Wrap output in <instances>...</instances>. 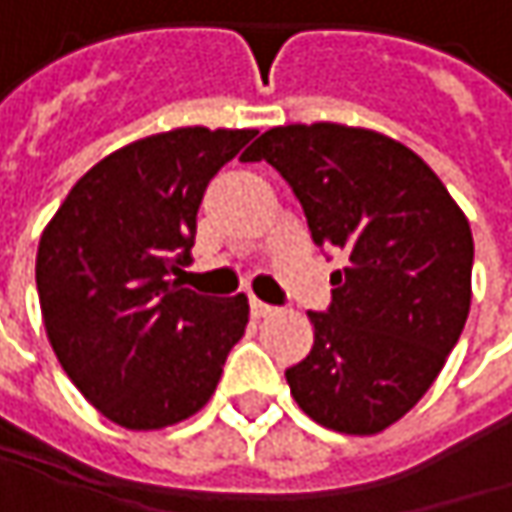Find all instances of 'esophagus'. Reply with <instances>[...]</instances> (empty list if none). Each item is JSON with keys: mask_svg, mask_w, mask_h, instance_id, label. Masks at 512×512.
Segmentation results:
<instances>
[{"mask_svg": "<svg viewBox=\"0 0 512 512\" xmlns=\"http://www.w3.org/2000/svg\"><path fill=\"white\" fill-rule=\"evenodd\" d=\"M274 311V306H268V303H262V300H256V297L250 300V314H253V317H271Z\"/></svg>", "mask_w": 512, "mask_h": 512, "instance_id": "obj_1", "label": "esophagus"}]
</instances>
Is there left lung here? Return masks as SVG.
<instances>
[{"mask_svg":"<svg viewBox=\"0 0 512 512\" xmlns=\"http://www.w3.org/2000/svg\"><path fill=\"white\" fill-rule=\"evenodd\" d=\"M244 160L274 165L314 244L347 259L332 274L329 311H309L314 344L285 370L291 396L323 428L379 434L428 393L463 332L469 221L422 157L376 130L282 125Z\"/></svg>","mask_w":512,"mask_h":512,"instance_id":"1","label":"left lung"}]
</instances>
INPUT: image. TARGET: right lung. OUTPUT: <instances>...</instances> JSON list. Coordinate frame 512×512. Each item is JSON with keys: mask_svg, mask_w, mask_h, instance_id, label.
Masks as SVG:
<instances>
[{"mask_svg": "<svg viewBox=\"0 0 512 512\" xmlns=\"http://www.w3.org/2000/svg\"><path fill=\"white\" fill-rule=\"evenodd\" d=\"M256 130L174 128L107 154L69 189L37 247L49 344L95 411L130 431L189 420L244 335L247 297H203L189 262L209 180Z\"/></svg>", "mask_w": 512, "mask_h": 512, "instance_id": "obj_1", "label": "right lung"}]
</instances>
